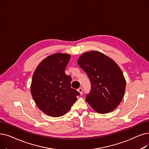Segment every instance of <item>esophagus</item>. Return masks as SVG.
<instances>
[{
  "label": "esophagus",
  "mask_w": 149,
  "mask_h": 149,
  "mask_svg": "<svg viewBox=\"0 0 149 149\" xmlns=\"http://www.w3.org/2000/svg\"><path fill=\"white\" fill-rule=\"evenodd\" d=\"M77 91H78V92H79V93H80V94H82L83 89H82V88H79L78 89H77Z\"/></svg>",
  "instance_id": "1"
}]
</instances>
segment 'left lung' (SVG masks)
Instances as JSON below:
<instances>
[{
  "mask_svg": "<svg viewBox=\"0 0 149 149\" xmlns=\"http://www.w3.org/2000/svg\"><path fill=\"white\" fill-rule=\"evenodd\" d=\"M77 63L88 75L91 85L86 101L99 113L113 111L122 101L126 86L124 76L119 66L110 58L97 51L83 54Z\"/></svg>",
  "mask_w": 149,
  "mask_h": 149,
  "instance_id": "8db88e82",
  "label": "left lung"
}]
</instances>
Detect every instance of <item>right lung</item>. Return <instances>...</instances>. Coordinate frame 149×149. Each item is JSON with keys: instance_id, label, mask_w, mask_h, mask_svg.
I'll return each mask as SVG.
<instances>
[{"instance_id": "add662e5", "label": "right lung", "mask_w": 149, "mask_h": 149, "mask_svg": "<svg viewBox=\"0 0 149 149\" xmlns=\"http://www.w3.org/2000/svg\"><path fill=\"white\" fill-rule=\"evenodd\" d=\"M70 55L55 54L44 59L32 77L31 94L41 110L52 117L66 114L80 93L70 87L72 78L64 71Z\"/></svg>"}]
</instances>
